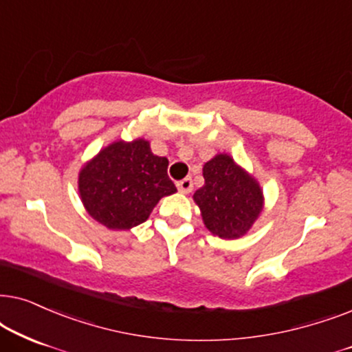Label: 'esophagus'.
Returning a JSON list of instances; mask_svg holds the SVG:
<instances>
[{"instance_id": "esophagus-1", "label": "esophagus", "mask_w": 352, "mask_h": 352, "mask_svg": "<svg viewBox=\"0 0 352 352\" xmlns=\"http://www.w3.org/2000/svg\"><path fill=\"white\" fill-rule=\"evenodd\" d=\"M177 188H179L180 193L188 195L190 191L193 190V182H191V179H184V180H180L179 184H177Z\"/></svg>"}]
</instances>
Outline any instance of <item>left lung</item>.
I'll use <instances>...</instances> for the list:
<instances>
[{"mask_svg": "<svg viewBox=\"0 0 352 352\" xmlns=\"http://www.w3.org/2000/svg\"><path fill=\"white\" fill-rule=\"evenodd\" d=\"M204 185L193 195L206 228L223 240L246 235L264 209L254 177L228 154H217L203 167Z\"/></svg>", "mask_w": 352, "mask_h": 352, "instance_id": "obj_1", "label": "left lung"}]
</instances>
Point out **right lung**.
I'll return each instance as SVG.
<instances>
[{"instance_id":"right-lung-1","label":"right lung","mask_w":352,"mask_h":352,"mask_svg":"<svg viewBox=\"0 0 352 352\" xmlns=\"http://www.w3.org/2000/svg\"><path fill=\"white\" fill-rule=\"evenodd\" d=\"M167 166V157L153 154L146 140L111 143L78 173V193L87 212L111 230L143 223L159 199L177 191Z\"/></svg>"}]
</instances>
